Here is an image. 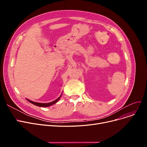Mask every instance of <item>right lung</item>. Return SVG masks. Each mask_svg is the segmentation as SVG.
I'll return each instance as SVG.
<instances>
[{
	"label": "right lung",
	"instance_id": "1",
	"mask_svg": "<svg viewBox=\"0 0 147 147\" xmlns=\"http://www.w3.org/2000/svg\"><path fill=\"white\" fill-rule=\"evenodd\" d=\"M62 95V94H61ZM61 95L59 96V97H58L57 99H55V101H53L52 102H49V103H40V102H33L32 101H30V100L28 99H26L28 101H29L30 103H32L36 106H38V107H49L53 104H55L56 102H57L59 99L61 98Z\"/></svg>",
	"mask_w": 147,
	"mask_h": 147
}]
</instances>
